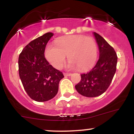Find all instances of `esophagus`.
<instances>
[{
	"label": "esophagus",
	"mask_w": 134,
	"mask_h": 134,
	"mask_svg": "<svg viewBox=\"0 0 134 134\" xmlns=\"http://www.w3.org/2000/svg\"><path fill=\"white\" fill-rule=\"evenodd\" d=\"M64 76H71V74H70V73H65V72H64Z\"/></svg>",
	"instance_id": "obj_1"
}]
</instances>
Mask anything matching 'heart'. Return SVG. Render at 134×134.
<instances>
[{
    "label": "heart",
    "instance_id": "1",
    "mask_svg": "<svg viewBox=\"0 0 134 134\" xmlns=\"http://www.w3.org/2000/svg\"><path fill=\"white\" fill-rule=\"evenodd\" d=\"M46 58L52 66L60 69L68 55L70 69L86 70L94 64L98 48L93 38L84 35H70L58 38L55 45L48 44L44 52Z\"/></svg>",
    "mask_w": 134,
    "mask_h": 134
}]
</instances>
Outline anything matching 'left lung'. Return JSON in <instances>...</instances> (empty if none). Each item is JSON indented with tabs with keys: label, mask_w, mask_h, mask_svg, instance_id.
Masks as SVG:
<instances>
[{
	"label": "left lung",
	"mask_w": 134,
	"mask_h": 134,
	"mask_svg": "<svg viewBox=\"0 0 134 134\" xmlns=\"http://www.w3.org/2000/svg\"><path fill=\"white\" fill-rule=\"evenodd\" d=\"M93 34L99 47V60L90 72L81 75V81L75 86L78 93L90 98L100 96L107 90L116 72L118 58L114 48L99 34Z\"/></svg>",
	"instance_id": "left-lung-1"
}]
</instances>
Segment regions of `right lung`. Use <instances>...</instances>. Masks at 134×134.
I'll return each mask as SVG.
<instances>
[{
    "label": "right lung",
    "mask_w": 134,
    "mask_h": 134,
    "mask_svg": "<svg viewBox=\"0 0 134 134\" xmlns=\"http://www.w3.org/2000/svg\"><path fill=\"white\" fill-rule=\"evenodd\" d=\"M53 36L52 33H47L31 41L19 56V74L23 87L28 96L38 102L54 98L60 81L64 77L44 57L46 45Z\"/></svg>",
    "instance_id": "right-lung-1"
}]
</instances>
